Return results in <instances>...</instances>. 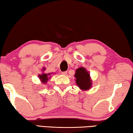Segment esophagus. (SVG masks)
I'll list each match as a JSON object with an SVG mask.
<instances>
[{"instance_id": "esophagus-1", "label": "esophagus", "mask_w": 133, "mask_h": 133, "mask_svg": "<svg viewBox=\"0 0 133 133\" xmlns=\"http://www.w3.org/2000/svg\"><path fill=\"white\" fill-rule=\"evenodd\" d=\"M62 74L63 75H66L67 74V71H64V72H62Z\"/></svg>"}]
</instances>
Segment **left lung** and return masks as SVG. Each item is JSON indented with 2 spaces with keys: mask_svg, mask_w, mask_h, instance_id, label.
<instances>
[{
  "mask_svg": "<svg viewBox=\"0 0 133 133\" xmlns=\"http://www.w3.org/2000/svg\"><path fill=\"white\" fill-rule=\"evenodd\" d=\"M75 77L76 78V83L81 90H85L90 89L91 82L90 77V74L84 68L81 67L77 69Z\"/></svg>",
  "mask_w": 133,
  "mask_h": 133,
  "instance_id": "left-lung-1",
  "label": "left lung"
}]
</instances>
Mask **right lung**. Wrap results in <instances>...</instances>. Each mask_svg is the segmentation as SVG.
Listing matches in <instances>:
<instances>
[{
	"mask_svg": "<svg viewBox=\"0 0 133 133\" xmlns=\"http://www.w3.org/2000/svg\"><path fill=\"white\" fill-rule=\"evenodd\" d=\"M49 75H50V74H43L42 75H38V77H39L40 79H41V81H42L43 83H46L47 81H48V80L49 79V78H50V77H49Z\"/></svg>",
	"mask_w": 133,
	"mask_h": 133,
	"instance_id": "obj_1",
	"label": "right lung"
}]
</instances>
